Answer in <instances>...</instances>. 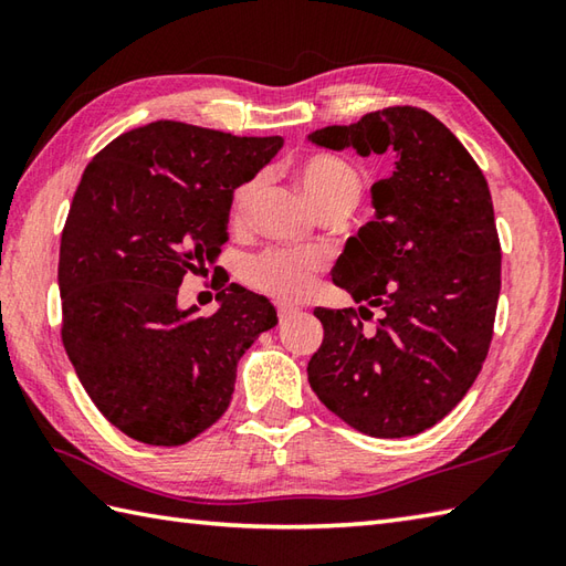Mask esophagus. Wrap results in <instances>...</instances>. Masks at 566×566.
I'll return each instance as SVG.
<instances>
[{
	"instance_id": "34e87169",
	"label": "esophagus",
	"mask_w": 566,
	"mask_h": 566,
	"mask_svg": "<svg viewBox=\"0 0 566 566\" xmlns=\"http://www.w3.org/2000/svg\"><path fill=\"white\" fill-rule=\"evenodd\" d=\"M296 306H290V304H276V316H280V321H286L292 318L296 314Z\"/></svg>"
}]
</instances>
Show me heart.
<instances>
[{"label":"heart","instance_id":"1","mask_svg":"<svg viewBox=\"0 0 566 566\" xmlns=\"http://www.w3.org/2000/svg\"><path fill=\"white\" fill-rule=\"evenodd\" d=\"M294 177L318 213L326 211H353L363 195V177L357 167L347 163L340 155L316 153L298 160ZM262 189V177H250L240 185L231 201L235 219H243L250 203L255 201ZM318 270L316 255L292 250H264L260 255L245 262V276L252 286L280 298H298L308 286L311 276Z\"/></svg>","mask_w":566,"mask_h":566}]
</instances>
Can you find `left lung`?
Returning <instances> with one entry per match:
<instances>
[{
    "mask_svg": "<svg viewBox=\"0 0 566 566\" xmlns=\"http://www.w3.org/2000/svg\"><path fill=\"white\" fill-rule=\"evenodd\" d=\"M308 140L357 155L391 150L371 185L375 221L347 238L333 282L359 308H316L323 343L308 384L371 438L418 436L464 399L489 353L501 245L489 185L452 130L416 106H389ZM380 308L376 328L363 317Z\"/></svg>",
    "mask_w": 566,
    "mask_h": 566,
    "instance_id": "left-lung-1",
    "label": "left lung"
}]
</instances>
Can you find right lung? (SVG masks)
I'll return each instance as SVG.
<instances>
[{
	"label": "right lung",
	"instance_id": "add662e5",
	"mask_svg": "<svg viewBox=\"0 0 566 566\" xmlns=\"http://www.w3.org/2000/svg\"><path fill=\"white\" fill-rule=\"evenodd\" d=\"M282 146V136L153 122L84 170L60 238L63 345L128 438L175 448L211 428L231 403L238 359L276 326L268 298L228 276L213 316L177 296L185 274L219 258L233 191Z\"/></svg>",
	"mask_w": 566,
	"mask_h": 566
}]
</instances>
